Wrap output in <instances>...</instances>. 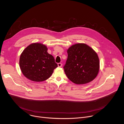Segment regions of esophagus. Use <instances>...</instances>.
Returning <instances> with one entry per match:
<instances>
[{"label":"esophagus","mask_w":124,"mask_h":124,"mask_svg":"<svg viewBox=\"0 0 124 124\" xmlns=\"http://www.w3.org/2000/svg\"><path fill=\"white\" fill-rule=\"evenodd\" d=\"M62 63H58V67H61L62 66Z\"/></svg>","instance_id":"obj_1"}]
</instances>
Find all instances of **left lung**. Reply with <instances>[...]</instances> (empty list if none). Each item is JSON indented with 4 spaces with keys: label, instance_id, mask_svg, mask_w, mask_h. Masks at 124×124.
<instances>
[{
    "label": "left lung",
    "instance_id": "left-lung-1",
    "mask_svg": "<svg viewBox=\"0 0 124 124\" xmlns=\"http://www.w3.org/2000/svg\"><path fill=\"white\" fill-rule=\"evenodd\" d=\"M68 58L63 68L68 78L77 85L94 80L98 74L100 62L97 53L85 43H76L67 50Z\"/></svg>",
    "mask_w": 124,
    "mask_h": 124
}]
</instances>
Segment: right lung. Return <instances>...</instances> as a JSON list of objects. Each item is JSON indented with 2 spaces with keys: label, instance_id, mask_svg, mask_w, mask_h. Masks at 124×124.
Returning a JSON list of instances; mask_svg holds the SVG:
<instances>
[{
  "label": "right lung",
  "instance_id": "1",
  "mask_svg": "<svg viewBox=\"0 0 124 124\" xmlns=\"http://www.w3.org/2000/svg\"><path fill=\"white\" fill-rule=\"evenodd\" d=\"M47 50V46L40 43L31 44L23 50L19 64L22 73L27 78L39 82L51 77L58 65Z\"/></svg>",
  "mask_w": 124,
  "mask_h": 124
}]
</instances>
